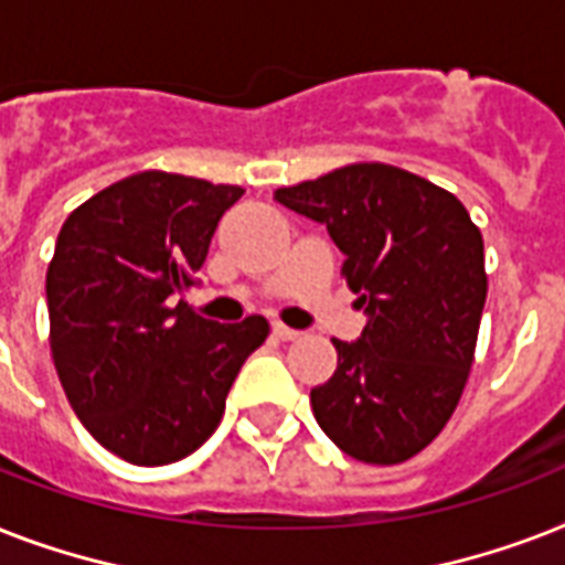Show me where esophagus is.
Wrapping results in <instances>:
<instances>
[{"label":"esophagus","mask_w":565,"mask_h":565,"mask_svg":"<svg viewBox=\"0 0 565 565\" xmlns=\"http://www.w3.org/2000/svg\"><path fill=\"white\" fill-rule=\"evenodd\" d=\"M273 337L275 340H296V337H299V331H296V328L281 326V322H273Z\"/></svg>","instance_id":"esophagus-1"}]
</instances>
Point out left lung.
Listing matches in <instances>:
<instances>
[{"label": "left lung", "mask_w": 565, "mask_h": 565, "mask_svg": "<svg viewBox=\"0 0 565 565\" xmlns=\"http://www.w3.org/2000/svg\"><path fill=\"white\" fill-rule=\"evenodd\" d=\"M275 199L326 225L366 313L358 340H334V375L310 390L319 428L363 463L411 460L446 428L472 370L481 231L455 195L386 163H352Z\"/></svg>", "instance_id": "1"}]
</instances>
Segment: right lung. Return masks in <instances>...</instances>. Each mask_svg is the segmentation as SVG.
I'll list each match as a JSON object with an SVG mask.
<instances>
[{
  "label": "right lung",
  "mask_w": 565,
  "mask_h": 565,
  "mask_svg": "<svg viewBox=\"0 0 565 565\" xmlns=\"http://www.w3.org/2000/svg\"><path fill=\"white\" fill-rule=\"evenodd\" d=\"M243 195L172 172H137L75 207L46 273L49 345L75 416L135 466L193 455L225 411L269 322L202 319L195 284L222 213Z\"/></svg>",
  "instance_id": "right-lung-1"
}]
</instances>
